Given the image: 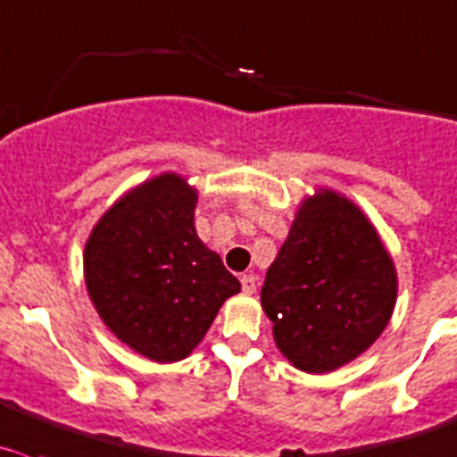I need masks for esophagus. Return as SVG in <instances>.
I'll return each instance as SVG.
<instances>
[{
	"mask_svg": "<svg viewBox=\"0 0 457 457\" xmlns=\"http://www.w3.org/2000/svg\"><path fill=\"white\" fill-rule=\"evenodd\" d=\"M241 287H243V292H245V295H254L256 292V277L254 274H243L241 277Z\"/></svg>",
	"mask_w": 457,
	"mask_h": 457,
	"instance_id": "1",
	"label": "esophagus"
}]
</instances>
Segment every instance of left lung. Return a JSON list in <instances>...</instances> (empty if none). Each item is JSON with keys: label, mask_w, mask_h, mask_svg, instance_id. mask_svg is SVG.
<instances>
[{"label": "left lung", "mask_w": 457, "mask_h": 457, "mask_svg": "<svg viewBox=\"0 0 457 457\" xmlns=\"http://www.w3.org/2000/svg\"><path fill=\"white\" fill-rule=\"evenodd\" d=\"M395 301V261L364 210L332 187L303 196L261 290L278 353L332 373L373 346Z\"/></svg>", "instance_id": "obj_1"}]
</instances>
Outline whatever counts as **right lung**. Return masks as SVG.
I'll return each instance as SVG.
<instances>
[{
	"label": "right lung",
	"instance_id": "right-lung-1",
	"mask_svg": "<svg viewBox=\"0 0 457 457\" xmlns=\"http://www.w3.org/2000/svg\"><path fill=\"white\" fill-rule=\"evenodd\" d=\"M196 203L189 179L162 171L127 189L84 245L93 308L125 346L158 364L192 355L220 305L241 292L198 238Z\"/></svg>",
	"mask_w": 457,
	"mask_h": 457
}]
</instances>
